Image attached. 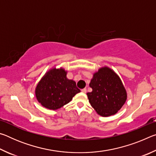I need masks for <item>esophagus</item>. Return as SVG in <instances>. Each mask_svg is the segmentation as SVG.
<instances>
[{
  "mask_svg": "<svg viewBox=\"0 0 156 156\" xmlns=\"http://www.w3.org/2000/svg\"><path fill=\"white\" fill-rule=\"evenodd\" d=\"M82 92H83V93H84V94H85L86 93V92H87V89H85V88H84V89H82Z\"/></svg>",
  "mask_w": 156,
  "mask_h": 156,
  "instance_id": "esophagus-1",
  "label": "esophagus"
}]
</instances>
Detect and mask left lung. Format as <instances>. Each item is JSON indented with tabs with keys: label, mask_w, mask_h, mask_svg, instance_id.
I'll use <instances>...</instances> for the list:
<instances>
[{
	"label": "left lung",
	"mask_w": 156,
	"mask_h": 156,
	"mask_svg": "<svg viewBox=\"0 0 156 156\" xmlns=\"http://www.w3.org/2000/svg\"><path fill=\"white\" fill-rule=\"evenodd\" d=\"M87 94L91 107L102 117L115 114L125 103L127 94L117 73L109 67H100L93 74Z\"/></svg>",
	"instance_id": "1"
}]
</instances>
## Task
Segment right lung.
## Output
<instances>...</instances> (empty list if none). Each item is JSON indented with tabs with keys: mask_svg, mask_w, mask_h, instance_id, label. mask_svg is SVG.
Segmentation results:
<instances>
[{
	"mask_svg": "<svg viewBox=\"0 0 156 156\" xmlns=\"http://www.w3.org/2000/svg\"><path fill=\"white\" fill-rule=\"evenodd\" d=\"M64 68L53 67L37 84L35 95L39 103L47 109L56 110L69 103L80 90L76 82L67 78Z\"/></svg>",
	"mask_w": 156,
	"mask_h": 156,
	"instance_id": "add662e5",
	"label": "right lung"
}]
</instances>
